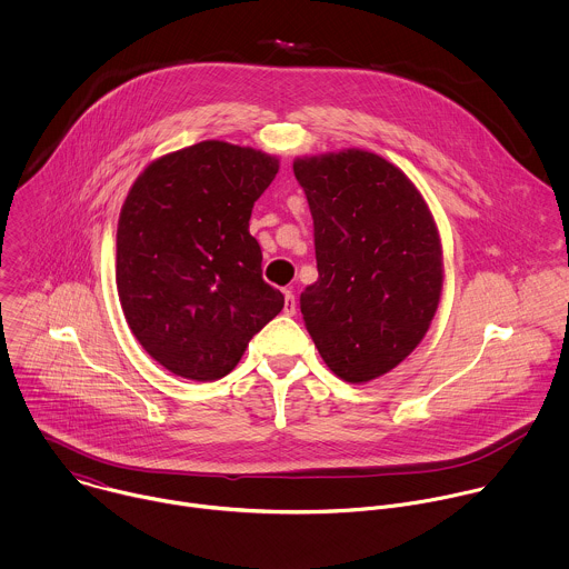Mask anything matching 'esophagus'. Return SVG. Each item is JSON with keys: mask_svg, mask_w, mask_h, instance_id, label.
Wrapping results in <instances>:
<instances>
[{"mask_svg": "<svg viewBox=\"0 0 569 569\" xmlns=\"http://www.w3.org/2000/svg\"><path fill=\"white\" fill-rule=\"evenodd\" d=\"M283 297H286L283 312H286L288 317H292V315L297 312V303H295V295H292V290H290V288H286V290H283Z\"/></svg>", "mask_w": 569, "mask_h": 569, "instance_id": "34e87169", "label": "esophagus"}]
</instances>
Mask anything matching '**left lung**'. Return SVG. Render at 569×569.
<instances>
[{
    "instance_id": "8db88e82",
    "label": "left lung",
    "mask_w": 569,
    "mask_h": 569,
    "mask_svg": "<svg viewBox=\"0 0 569 569\" xmlns=\"http://www.w3.org/2000/svg\"><path fill=\"white\" fill-rule=\"evenodd\" d=\"M312 221L319 277L301 315L326 366L366 385L425 339L445 283L442 241L416 182L366 149L292 162Z\"/></svg>"
}]
</instances>
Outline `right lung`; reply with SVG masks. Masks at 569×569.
<instances>
[{"label": "right lung", "instance_id": "obj_1", "mask_svg": "<svg viewBox=\"0 0 569 569\" xmlns=\"http://www.w3.org/2000/svg\"><path fill=\"white\" fill-rule=\"evenodd\" d=\"M279 158L203 140L151 160L129 187L116 234V286L140 346L194 382L226 377L283 308L261 277L254 201Z\"/></svg>", "mask_w": 569, "mask_h": 569}]
</instances>
